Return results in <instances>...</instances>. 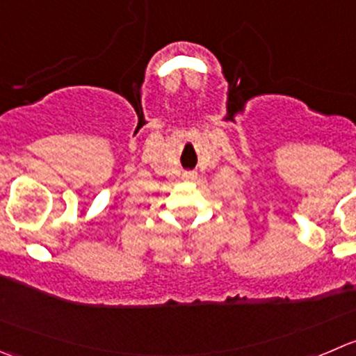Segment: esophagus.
Wrapping results in <instances>:
<instances>
[{
    "label": "esophagus",
    "instance_id": "esophagus-1",
    "mask_svg": "<svg viewBox=\"0 0 356 356\" xmlns=\"http://www.w3.org/2000/svg\"><path fill=\"white\" fill-rule=\"evenodd\" d=\"M184 179H186V181H193V179H196V174H195V172H186Z\"/></svg>",
    "mask_w": 356,
    "mask_h": 356
}]
</instances>
